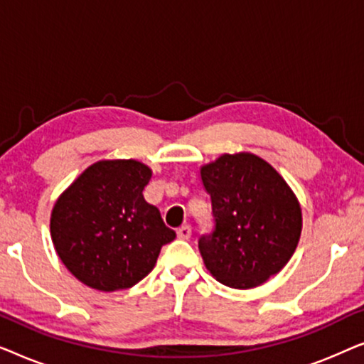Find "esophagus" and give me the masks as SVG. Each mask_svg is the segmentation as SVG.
I'll return each mask as SVG.
<instances>
[{
	"instance_id": "esophagus-1",
	"label": "esophagus",
	"mask_w": 364,
	"mask_h": 364,
	"mask_svg": "<svg viewBox=\"0 0 364 364\" xmlns=\"http://www.w3.org/2000/svg\"><path fill=\"white\" fill-rule=\"evenodd\" d=\"M191 235H192L191 225H182V227L177 228V237L182 238V240H188V238H191Z\"/></svg>"
}]
</instances>
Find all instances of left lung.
<instances>
[{
	"label": "left lung",
	"instance_id": "8db88e82",
	"mask_svg": "<svg viewBox=\"0 0 364 364\" xmlns=\"http://www.w3.org/2000/svg\"><path fill=\"white\" fill-rule=\"evenodd\" d=\"M213 228L198 238L207 270L230 288H253L290 260L301 208L283 177L253 154H225L200 168Z\"/></svg>",
	"mask_w": 364,
	"mask_h": 364
}]
</instances>
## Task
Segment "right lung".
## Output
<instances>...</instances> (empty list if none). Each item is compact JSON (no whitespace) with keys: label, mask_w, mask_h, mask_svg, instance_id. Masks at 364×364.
I'll return each mask as SVG.
<instances>
[{"label":"right lung","mask_w":364,"mask_h":364,"mask_svg":"<svg viewBox=\"0 0 364 364\" xmlns=\"http://www.w3.org/2000/svg\"><path fill=\"white\" fill-rule=\"evenodd\" d=\"M151 177V168L132 159L101 161L58 198L51 213L54 248L84 285L101 291L134 287L176 238L142 196Z\"/></svg>","instance_id":"obj_1"}]
</instances>
